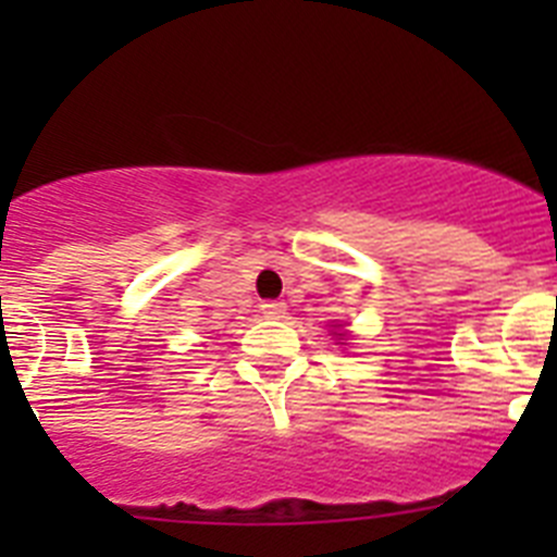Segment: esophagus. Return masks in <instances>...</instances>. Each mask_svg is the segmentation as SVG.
<instances>
[{
    "instance_id": "1",
    "label": "esophagus",
    "mask_w": 557,
    "mask_h": 557,
    "mask_svg": "<svg viewBox=\"0 0 557 557\" xmlns=\"http://www.w3.org/2000/svg\"><path fill=\"white\" fill-rule=\"evenodd\" d=\"M262 314H264V318H273V321H278V318H284V314H287V304H284V301H264L262 304Z\"/></svg>"
}]
</instances>
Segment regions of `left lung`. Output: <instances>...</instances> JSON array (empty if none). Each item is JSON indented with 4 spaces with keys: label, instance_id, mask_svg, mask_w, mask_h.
I'll list each match as a JSON object with an SVG mask.
<instances>
[{
    "label": "left lung",
    "instance_id": "8db88e82",
    "mask_svg": "<svg viewBox=\"0 0 557 557\" xmlns=\"http://www.w3.org/2000/svg\"><path fill=\"white\" fill-rule=\"evenodd\" d=\"M334 334H337V337H339V339H343V337H346V334H343V332H334Z\"/></svg>",
    "mask_w": 557,
    "mask_h": 557
}]
</instances>
